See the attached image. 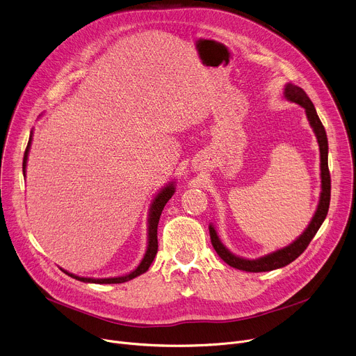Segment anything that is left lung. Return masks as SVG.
<instances>
[{"mask_svg":"<svg viewBox=\"0 0 356 356\" xmlns=\"http://www.w3.org/2000/svg\"><path fill=\"white\" fill-rule=\"evenodd\" d=\"M285 98L291 102H296L298 105H301L305 112H307V118L309 120V124L312 126L315 136L318 139L319 143V153H321V181H322V191H321V197H319V204L316 209L315 216L312 217L308 229L300 236V238H297L293 244L278 250L275 252H271L263 258H258V260H245V258H240L236 257L234 254H232L227 248H225L221 241L217 237V233L214 230L213 225H210V238H211V244L216 250V252L220 255L221 260L224 263H227L229 266L237 268V270H243L247 273H264V271H273L281 267L288 266L289 263H293L296 258H298L308 247V244L311 243V240L314 238V236L316 234V232L319 230L321 224L324 222L327 214H328V209H330V200H331V175H330V169H328V139H327V132L325 127L322 124V122L319 120L316 111L311 102V99L308 98V95L305 93V90L297 85L288 83L285 86Z\"/></svg>","mask_w":356,"mask_h":356,"instance_id":"1","label":"left lung"}]
</instances>
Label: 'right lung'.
I'll return each mask as SVG.
<instances>
[{
	"label": "right lung",
	"instance_id": "right-lung-1",
	"mask_svg": "<svg viewBox=\"0 0 356 356\" xmlns=\"http://www.w3.org/2000/svg\"><path fill=\"white\" fill-rule=\"evenodd\" d=\"M29 146H31V138L28 140V146L25 149L24 153V160H22V172L25 175V168H26V159H28V152H29ZM175 193V184L170 183L169 186H166L163 190H161L159 195L154 197L152 206H150V214H149V245H147V251L143 257L142 263L138 266V268L135 271H132L131 274H127L124 277H115V278H83V277H78L74 275L71 273H67L68 275H71L75 280L83 281V282H93V284H120V282H126L131 281L135 277L146 273L150 267V264L153 263L156 252H157V224H159V218L161 216V211H163L166 203L170 200V197L173 196Z\"/></svg>",
	"mask_w": 356,
	"mask_h": 356
}]
</instances>
